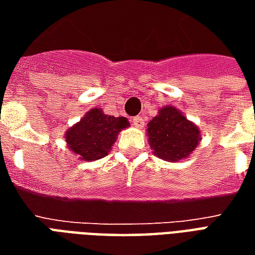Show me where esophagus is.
<instances>
[{"label":"esophagus","mask_w":255,"mask_h":255,"mask_svg":"<svg viewBox=\"0 0 255 255\" xmlns=\"http://www.w3.org/2000/svg\"><path fill=\"white\" fill-rule=\"evenodd\" d=\"M131 122H132V124H133V126H135V127H136V128L143 127V119H142V117H140V116L132 117V120H131Z\"/></svg>","instance_id":"esophagus-1"}]
</instances>
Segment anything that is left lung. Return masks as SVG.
<instances>
[{
  "label": "left lung",
  "mask_w": 255,
  "mask_h": 255,
  "mask_svg": "<svg viewBox=\"0 0 255 255\" xmlns=\"http://www.w3.org/2000/svg\"><path fill=\"white\" fill-rule=\"evenodd\" d=\"M147 143L153 154L168 162L186 160L199 144L201 129L177 108L166 105L147 123Z\"/></svg>",
  "instance_id": "left-lung-1"
}]
</instances>
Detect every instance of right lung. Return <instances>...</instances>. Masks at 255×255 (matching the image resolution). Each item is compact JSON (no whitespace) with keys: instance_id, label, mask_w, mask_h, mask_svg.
Listing matches in <instances>:
<instances>
[{"instance_id":"right-lung-1","label":"right lung","mask_w":255,"mask_h":255,"mask_svg":"<svg viewBox=\"0 0 255 255\" xmlns=\"http://www.w3.org/2000/svg\"><path fill=\"white\" fill-rule=\"evenodd\" d=\"M127 127L129 123L126 117L109 116L102 109L93 108L68 129L64 138L80 160L95 161L108 155L119 132Z\"/></svg>"}]
</instances>
